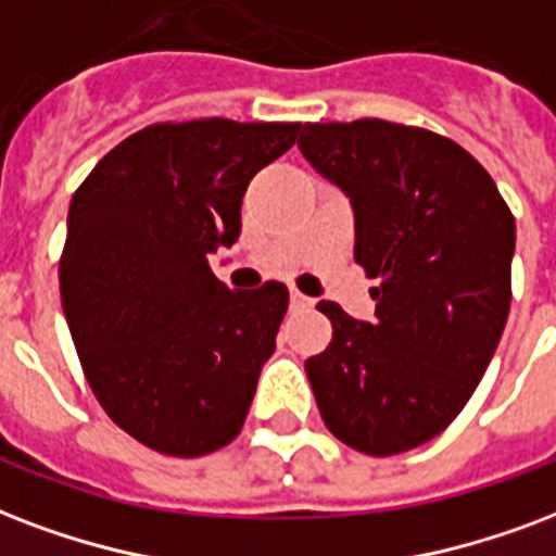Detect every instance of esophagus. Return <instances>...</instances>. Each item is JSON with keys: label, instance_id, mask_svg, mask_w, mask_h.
I'll list each match as a JSON object with an SVG mask.
<instances>
[{"label": "esophagus", "instance_id": "esophagus-1", "mask_svg": "<svg viewBox=\"0 0 556 556\" xmlns=\"http://www.w3.org/2000/svg\"><path fill=\"white\" fill-rule=\"evenodd\" d=\"M312 303H315L312 296L300 294V291H291V308H308Z\"/></svg>", "mask_w": 556, "mask_h": 556}]
</instances>
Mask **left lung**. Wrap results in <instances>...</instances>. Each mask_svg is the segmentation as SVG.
<instances>
[{
  "label": "left lung",
  "instance_id": "left-lung-1",
  "mask_svg": "<svg viewBox=\"0 0 556 556\" xmlns=\"http://www.w3.org/2000/svg\"><path fill=\"white\" fill-rule=\"evenodd\" d=\"M300 151L350 198L372 320L317 303L332 344L306 376L326 429L364 455L429 443L476 393L510 312L516 222L476 156L381 118L306 125Z\"/></svg>",
  "mask_w": 556,
  "mask_h": 556
}]
</instances>
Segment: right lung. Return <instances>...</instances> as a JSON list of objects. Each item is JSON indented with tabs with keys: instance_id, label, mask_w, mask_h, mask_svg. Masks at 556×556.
Returning a JSON list of instances; mask_svg holds the SVG:
<instances>
[{
	"instance_id": "1",
	"label": "right lung",
	"mask_w": 556,
	"mask_h": 556,
	"mask_svg": "<svg viewBox=\"0 0 556 556\" xmlns=\"http://www.w3.org/2000/svg\"><path fill=\"white\" fill-rule=\"evenodd\" d=\"M296 134V122L151 125L72 194L63 315L101 408L148 448L201 457L244 426L288 288L230 291L210 256L236 244L248 184Z\"/></svg>"
}]
</instances>
